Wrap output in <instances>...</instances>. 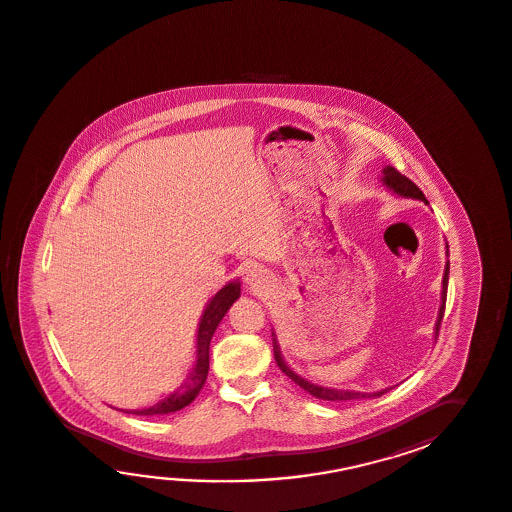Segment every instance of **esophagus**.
Instances as JSON below:
<instances>
[{"instance_id":"34e87169","label":"esophagus","mask_w":512,"mask_h":512,"mask_svg":"<svg viewBox=\"0 0 512 512\" xmlns=\"http://www.w3.org/2000/svg\"><path fill=\"white\" fill-rule=\"evenodd\" d=\"M244 281H246V284H248L250 288L259 290V288H262L264 281H266V275H264L261 268H257V266H248V268H246V272H244Z\"/></svg>"}]
</instances>
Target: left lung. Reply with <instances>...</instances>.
I'll use <instances>...</instances> for the list:
<instances>
[{"label":"left lung","instance_id":"1","mask_svg":"<svg viewBox=\"0 0 512 512\" xmlns=\"http://www.w3.org/2000/svg\"><path fill=\"white\" fill-rule=\"evenodd\" d=\"M381 182L386 189H390L392 193H396L403 199H414L421 200L427 204L428 200L425 199L423 191L410 180V178L401 175L397 171L396 167L386 166L383 167V177ZM447 257H449V244H447ZM449 268L450 262L447 261L445 264V272H443V282H441V304H439L438 319H436V326H434V339H438L439 326H441V319H443V313H445V303H447V286H449ZM273 337V355H275V361L281 368L282 372L286 376L292 379L295 385L304 388L308 394H312L317 399H324V401H352V399H370V397H379L386 394L390 388L385 390H377V392H359V390H348V388H332V386L315 385L312 381H308L306 377L299 376L295 370H292L288 363L284 361V357L281 354V346L277 341V335L272 330Z\"/></svg>","mask_w":512,"mask_h":512}]
</instances>
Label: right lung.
<instances>
[{
  "label": "right lung",
  "instance_id": "obj_1",
  "mask_svg": "<svg viewBox=\"0 0 512 512\" xmlns=\"http://www.w3.org/2000/svg\"><path fill=\"white\" fill-rule=\"evenodd\" d=\"M239 297L240 282L231 281L209 299L204 312L200 315L197 346H195L197 348L195 363L191 366L186 381L180 385L178 390H175L171 396L160 399L157 405H153V407L140 408V410H122V412H131L136 416H162V414H171V412H177V410L188 407L189 403L199 396L202 386L206 383V377H208L211 337L215 334L222 317L230 310L231 304L235 303Z\"/></svg>",
  "mask_w": 512,
  "mask_h": 512
}]
</instances>
